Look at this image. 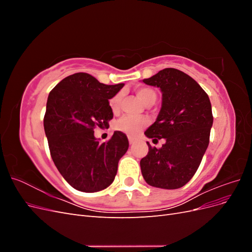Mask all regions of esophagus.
Returning a JSON list of instances; mask_svg holds the SVG:
<instances>
[{"mask_svg":"<svg viewBox=\"0 0 252 252\" xmlns=\"http://www.w3.org/2000/svg\"><path fill=\"white\" fill-rule=\"evenodd\" d=\"M129 144H130V145L134 144V140L132 138H129Z\"/></svg>","mask_w":252,"mask_h":252,"instance_id":"obj_1","label":"esophagus"}]
</instances>
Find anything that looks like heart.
<instances>
[{"label":"heart","mask_w":252,"mask_h":252,"mask_svg":"<svg viewBox=\"0 0 252 252\" xmlns=\"http://www.w3.org/2000/svg\"><path fill=\"white\" fill-rule=\"evenodd\" d=\"M136 94L143 101L145 105H148L151 103H155L157 100V94L152 89L147 87H142L136 89ZM122 97H123V93L119 91L114 95L109 98V107L113 112H117L120 109V105ZM149 123V121L146 118L142 117H131V116H125L117 121L114 128L119 131L126 133L129 136H136L143 129L146 127Z\"/></svg>","instance_id":"1"}]
</instances>
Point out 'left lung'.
I'll return each mask as SVG.
<instances>
[{"mask_svg":"<svg viewBox=\"0 0 252 252\" xmlns=\"http://www.w3.org/2000/svg\"><path fill=\"white\" fill-rule=\"evenodd\" d=\"M143 82L162 91V108L146 131L147 138L166 142L151 147L140 162L144 180L158 188L178 189L191 180L209 144L213 123L208 94L191 77L165 68Z\"/></svg>","mask_w":252,"mask_h":252,"instance_id":"left-lung-1","label":"left lung"}]
</instances>
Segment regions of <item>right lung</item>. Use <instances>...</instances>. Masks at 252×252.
Instances as JSON below:
<instances>
[{
	"mask_svg": "<svg viewBox=\"0 0 252 252\" xmlns=\"http://www.w3.org/2000/svg\"><path fill=\"white\" fill-rule=\"evenodd\" d=\"M124 86L106 85L93 75L78 72L61 81L48 95L44 129L52 161L66 182L83 192L107 188L128 149L125 133L114 131L100 143L94 128L113 118L109 98Z\"/></svg>",
	"mask_w": 252,
	"mask_h": 252,
	"instance_id": "add662e5",
	"label": "right lung"
}]
</instances>
